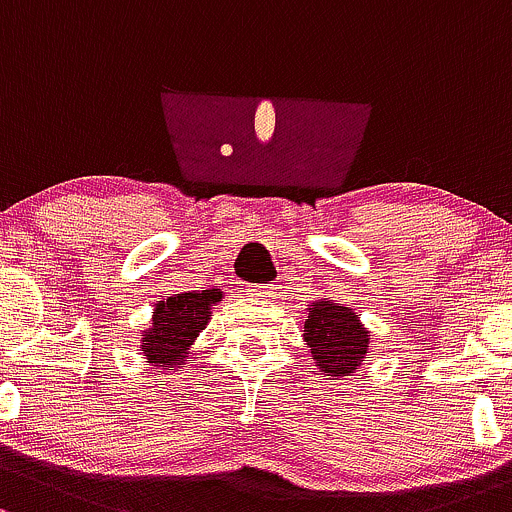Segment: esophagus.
Masks as SVG:
<instances>
[{"label": "esophagus", "mask_w": 512, "mask_h": 512, "mask_svg": "<svg viewBox=\"0 0 512 512\" xmlns=\"http://www.w3.org/2000/svg\"><path fill=\"white\" fill-rule=\"evenodd\" d=\"M245 292H247V297H252V299H267L274 294L272 287H260V284H255V287H247Z\"/></svg>", "instance_id": "obj_1"}]
</instances>
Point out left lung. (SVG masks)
Masks as SVG:
<instances>
[{
	"instance_id": "1",
	"label": "left lung",
	"mask_w": 512,
	"mask_h": 512,
	"mask_svg": "<svg viewBox=\"0 0 512 512\" xmlns=\"http://www.w3.org/2000/svg\"><path fill=\"white\" fill-rule=\"evenodd\" d=\"M304 321V341L316 370L331 380L353 375L370 353V331L351 306L333 299H316L309 304Z\"/></svg>"
}]
</instances>
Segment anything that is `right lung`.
<instances>
[{
	"label": "right lung",
	"instance_id": "1",
	"mask_svg": "<svg viewBox=\"0 0 512 512\" xmlns=\"http://www.w3.org/2000/svg\"><path fill=\"white\" fill-rule=\"evenodd\" d=\"M223 301L220 289L181 292L154 304L149 328L142 331V351L157 373H176L186 368L193 346L208 326L213 306Z\"/></svg>",
	"mask_w": 512,
	"mask_h": 512
}]
</instances>
